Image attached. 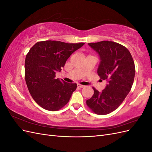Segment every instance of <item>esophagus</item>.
Segmentation results:
<instances>
[{
	"mask_svg": "<svg viewBox=\"0 0 152 152\" xmlns=\"http://www.w3.org/2000/svg\"><path fill=\"white\" fill-rule=\"evenodd\" d=\"M77 86L79 87H80V88H82V87H85V86L81 85V84H77Z\"/></svg>",
	"mask_w": 152,
	"mask_h": 152,
	"instance_id": "obj_1",
	"label": "esophagus"
}]
</instances>
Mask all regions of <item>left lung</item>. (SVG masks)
<instances>
[{
	"instance_id": "1",
	"label": "left lung",
	"mask_w": 152,
	"mask_h": 152,
	"mask_svg": "<svg viewBox=\"0 0 152 152\" xmlns=\"http://www.w3.org/2000/svg\"><path fill=\"white\" fill-rule=\"evenodd\" d=\"M88 44L99 55L98 74L108 84L102 92L93 87L94 94L86 104L94 113L107 115L116 110L130 92L135 76L134 62L129 50L118 43L103 40Z\"/></svg>"
}]
</instances>
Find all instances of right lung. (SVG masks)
<instances>
[{"label": "right lung", "mask_w": 152, "mask_h": 152, "mask_svg": "<svg viewBox=\"0 0 152 152\" xmlns=\"http://www.w3.org/2000/svg\"><path fill=\"white\" fill-rule=\"evenodd\" d=\"M84 44H68L56 40L37 42L27 53L25 78L27 87L35 102L49 111H58L70 100L77 84L55 79L70 55Z\"/></svg>", "instance_id": "add662e5"}]
</instances>
